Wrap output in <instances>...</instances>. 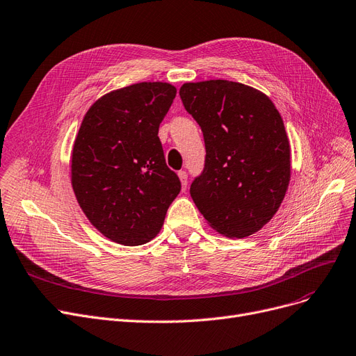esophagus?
Segmentation results:
<instances>
[{"mask_svg": "<svg viewBox=\"0 0 356 356\" xmlns=\"http://www.w3.org/2000/svg\"><path fill=\"white\" fill-rule=\"evenodd\" d=\"M177 176H179V179L181 181L183 189H186V186H188V173L184 172V170H180V172L177 173Z\"/></svg>", "mask_w": 356, "mask_h": 356, "instance_id": "34e87169", "label": "esophagus"}]
</instances>
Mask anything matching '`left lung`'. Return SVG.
Segmentation results:
<instances>
[{
	"mask_svg": "<svg viewBox=\"0 0 356 356\" xmlns=\"http://www.w3.org/2000/svg\"><path fill=\"white\" fill-rule=\"evenodd\" d=\"M179 95L205 140V165L191 184L195 205L220 234H254L281 207L291 179L280 112L261 91L227 80L186 83Z\"/></svg>",
	"mask_w": 356,
	"mask_h": 356,
	"instance_id": "obj_1",
	"label": "left lung"
}]
</instances>
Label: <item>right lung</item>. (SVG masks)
I'll list each match as a JSON object with an SVG mask.
<instances>
[{
    "label": "right lung",
    "instance_id": "1",
    "mask_svg": "<svg viewBox=\"0 0 356 356\" xmlns=\"http://www.w3.org/2000/svg\"><path fill=\"white\" fill-rule=\"evenodd\" d=\"M176 97L168 83L107 92L86 113L71 157L76 200L100 233L123 245L145 244L180 192L165 164L159 128Z\"/></svg>",
    "mask_w": 356,
    "mask_h": 356
}]
</instances>
